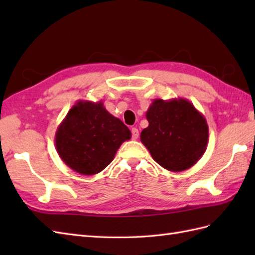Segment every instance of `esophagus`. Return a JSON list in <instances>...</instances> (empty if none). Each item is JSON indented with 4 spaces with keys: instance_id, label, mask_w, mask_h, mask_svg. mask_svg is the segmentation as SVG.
Returning <instances> with one entry per match:
<instances>
[{
    "instance_id": "1",
    "label": "esophagus",
    "mask_w": 255,
    "mask_h": 255,
    "mask_svg": "<svg viewBox=\"0 0 255 255\" xmlns=\"http://www.w3.org/2000/svg\"><path fill=\"white\" fill-rule=\"evenodd\" d=\"M131 136H132V139L133 140H137L138 139V137H139V130L137 128H132L131 129Z\"/></svg>"
}]
</instances>
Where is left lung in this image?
Listing matches in <instances>:
<instances>
[{
  "mask_svg": "<svg viewBox=\"0 0 255 255\" xmlns=\"http://www.w3.org/2000/svg\"><path fill=\"white\" fill-rule=\"evenodd\" d=\"M145 117L149 126L141 131L140 140L162 167L185 171L202 158L207 149L208 125L188 100L155 99Z\"/></svg>",
  "mask_w": 255,
  "mask_h": 255,
  "instance_id": "8db88e82",
  "label": "left lung"
}]
</instances>
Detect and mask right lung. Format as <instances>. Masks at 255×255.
Returning <instances> with one entry per match:
<instances>
[{"label":"right lung","instance_id":"obj_1","mask_svg":"<svg viewBox=\"0 0 255 255\" xmlns=\"http://www.w3.org/2000/svg\"><path fill=\"white\" fill-rule=\"evenodd\" d=\"M130 138L128 127L108 113L102 101H78L58 126L55 142L64 164L82 175H94Z\"/></svg>","mask_w":255,"mask_h":255}]
</instances>
